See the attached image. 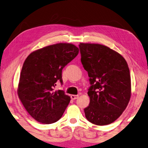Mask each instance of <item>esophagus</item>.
<instances>
[{"label": "esophagus", "mask_w": 148, "mask_h": 148, "mask_svg": "<svg viewBox=\"0 0 148 148\" xmlns=\"http://www.w3.org/2000/svg\"><path fill=\"white\" fill-rule=\"evenodd\" d=\"M79 98V95H71V98L72 99V100H76V99H77Z\"/></svg>", "instance_id": "34e87169"}]
</instances>
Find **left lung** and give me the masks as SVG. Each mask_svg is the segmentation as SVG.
Masks as SVG:
<instances>
[{
    "mask_svg": "<svg viewBox=\"0 0 148 148\" xmlns=\"http://www.w3.org/2000/svg\"><path fill=\"white\" fill-rule=\"evenodd\" d=\"M79 47L90 84L85 117L94 125H109L120 117L129 102L131 83L128 64L121 55L106 46L80 43Z\"/></svg>",
    "mask_w": 148,
    "mask_h": 148,
    "instance_id": "obj_1",
    "label": "left lung"
}]
</instances>
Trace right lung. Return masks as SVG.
<instances>
[{
  "mask_svg": "<svg viewBox=\"0 0 148 148\" xmlns=\"http://www.w3.org/2000/svg\"><path fill=\"white\" fill-rule=\"evenodd\" d=\"M79 53L76 46L58 43L34 51L23 63L18 94L27 111L44 124L58 121L71 98L64 90H54L63 83L62 69Z\"/></svg>",
  "mask_w": 148,
  "mask_h": 148,
  "instance_id": "right-lung-1",
  "label": "right lung"
}]
</instances>
